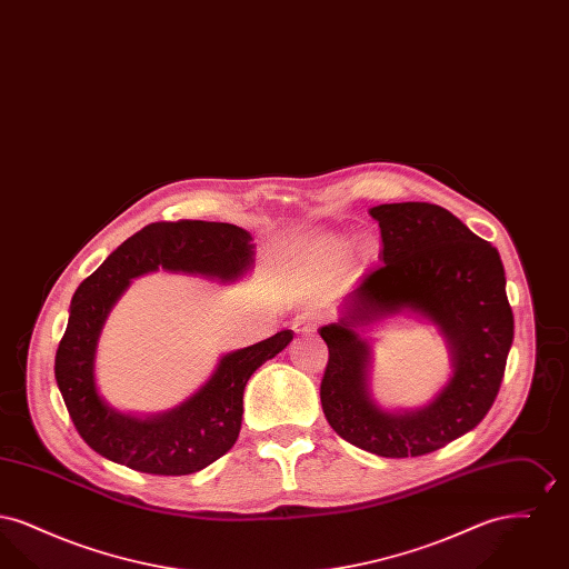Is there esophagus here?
<instances>
[{
  "label": "esophagus",
  "instance_id": "34e87169",
  "mask_svg": "<svg viewBox=\"0 0 569 569\" xmlns=\"http://www.w3.org/2000/svg\"><path fill=\"white\" fill-rule=\"evenodd\" d=\"M292 330L300 335V337H309L318 330V322L311 313H300L295 320H292Z\"/></svg>",
  "mask_w": 569,
  "mask_h": 569
}]
</instances>
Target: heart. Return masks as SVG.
Returning a JSON list of instances; mask_svg holds the SVG:
<instances>
[{
  "mask_svg": "<svg viewBox=\"0 0 569 569\" xmlns=\"http://www.w3.org/2000/svg\"><path fill=\"white\" fill-rule=\"evenodd\" d=\"M343 249V241L339 237H325L318 247H316V256L322 264H328L332 260H337V256L341 253Z\"/></svg>",
  "mask_w": 569,
  "mask_h": 569,
  "instance_id": "b5f03b06",
  "label": "heart"
}]
</instances>
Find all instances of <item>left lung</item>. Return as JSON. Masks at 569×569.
Listing matches in <instances>:
<instances>
[{
    "instance_id": "left-lung-1",
    "label": "left lung",
    "mask_w": 569,
    "mask_h": 569,
    "mask_svg": "<svg viewBox=\"0 0 569 569\" xmlns=\"http://www.w3.org/2000/svg\"><path fill=\"white\" fill-rule=\"evenodd\" d=\"M381 230L383 267L365 274L339 318L318 332L328 346L320 399L328 425L386 459L422 457L476 429L499 392L515 339L499 251L459 217L429 202L369 209ZM397 315L433 323L453 373L416 410H386L370 392L371 325Z\"/></svg>"
}]
</instances>
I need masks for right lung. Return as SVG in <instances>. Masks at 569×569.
<instances>
[{
    "label": "right lung",
    "mask_w": 569,
    "mask_h": 569,
    "mask_svg": "<svg viewBox=\"0 0 569 569\" xmlns=\"http://www.w3.org/2000/svg\"><path fill=\"white\" fill-rule=\"evenodd\" d=\"M251 241L247 230L232 223L188 219L149 223L79 286L54 356V379L77 431L100 457L142 473L188 476L234 446L247 379L286 350L295 337L292 330L223 353L211 378L191 397L151 416L121 411L100 395L96 352L104 322L132 279L162 269L234 283L253 269Z\"/></svg>",
    "instance_id": "1"
}]
</instances>
